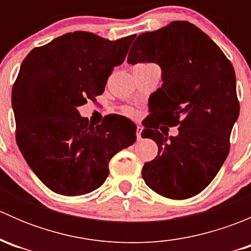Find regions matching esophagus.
I'll use <instances>...</instances> for the list:
<instances>
[{"instance_id": "34e87169", "label": "esophagus", "mask_w": 251, "mask_h": 251, "mask_svg": "<svg viewBox=\"0 0 251 251\" xmlns=\"http://www.w3.org/2000/svg\"><path fill=\"white\" fill-rule=\"evenodd\" d=\"M142 130H143V127L142 126H137V131H136V136H137V140L140 141L142 138Z\"/></svg>"}]
</instances>
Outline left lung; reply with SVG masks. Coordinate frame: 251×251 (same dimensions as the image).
I'll use <instances>...</instances> for the list:
<instances>
[{"instance_id":"1","label":"left lung","mask_w":251,"mask_h":251,"mask_svg":"<svg viewBox=\"0 0 251 251\" xmlns=\"http://www.w3.org/2000/svg\"><path fill=\"white\" fill-rule=\"evenodd\" d=\"M127 63H155L161 69L163 85L154 92L151 116L142 132L155 141L159 151L142 169L144 182L166 198L197 196L226 160L239 116L231 62L196 25L177 20L138 35ZM160 123L178 125L179 135H163Z\"/></svg>"}]
</instances>
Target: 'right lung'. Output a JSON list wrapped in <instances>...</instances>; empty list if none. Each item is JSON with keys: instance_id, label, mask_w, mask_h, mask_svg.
Returning a JSON list of instances; mask_svg holds the SVG:
<instances>
[{"instance_id": "obj_1", "label": "right lung", "mask_w": 251, "mask_h": 251, "mask_svg": "<svg viewBox=\"0 0 251 251\" xmlns=\"http://www.w3.org/2000/svg\"><path fill=\"white\" fill-rule=\"evenodd\" d=\"M136 35L116 41L68 32L25 57L12 90L17 143L34 174L62 196L102 186L109 161L136 141L125 116L90 125L77 108L102 95L114 67L125 60Z\"/></svg>"}]
</instances>
